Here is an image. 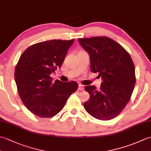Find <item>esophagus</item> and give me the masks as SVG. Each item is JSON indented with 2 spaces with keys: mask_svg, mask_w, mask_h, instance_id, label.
Returning a JSON list of instances; mask_svg holds the SVG:
<instances>
[{
  "mask_svg": "<svg viewBox=\"0 0 151 151\" xmlns=\"http://www.w3.org/2000/svg\"><path fill=\"white\" fill-rule=\"evenodd\" d=\"M78 90L79 91H84V86L82 85V84H79L78 86Z\"/></svg>",
  "mask_w": 151,
  "mask_h": 151,
  "instance_id": "esophagus-1",
  "label": "esophagus"
}]
</instances>
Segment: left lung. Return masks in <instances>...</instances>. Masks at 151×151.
<instances>
[{
  "label": "left lung",
  "instance_id": "left-lung-1",
  "mask_svg": "<svg viewBox=\"0 0 151 151\" xmlns=\"http://www.w3.org/2000/svg\"><path fill=\"white\" fill-rule=\"evenodd\" d=\"M78 42L89 54L91 70L99 73L102 82L99 89L85 86L90 98L84 103L86 111L99 120L111 119L128 102L136 84L135 67L129 52L111 38H79Z\"/></svg>",
  "mask_w": 151,
  "mask_h": 151
}]
</instances>
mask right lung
Masks as SVG:
<instances>
[{
    "label": "right lung",
    "mask_w": 151,
    "mask_h": 151,
    "mask_svg": "<svg viewBox=\"0 0 151 151\" xmlns=\"http://www.w3.org/2000/svg\"><path fill=\"white\" fill-rule=\"evenodd\" d=\"M70 40H53L28 47L21 54L15 69V81L22 102L38 117H52L62 110L78 84L75 81L53 82L50 76L62 66Z\"/></svg>",
    "instance_id": "obj_1"
}]
</instances>
